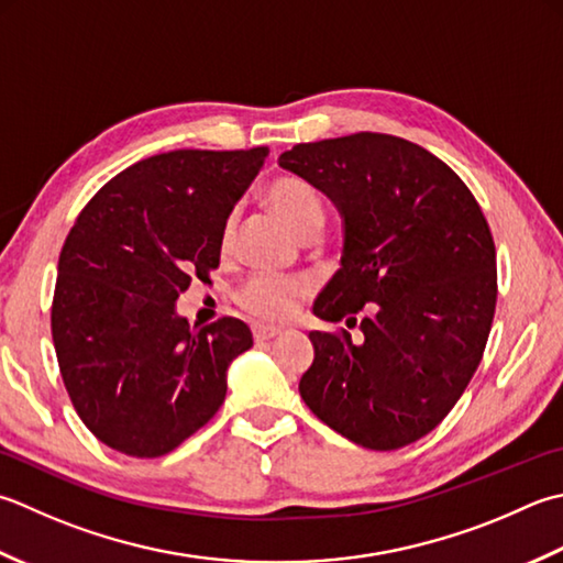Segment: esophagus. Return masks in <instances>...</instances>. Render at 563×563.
Segmentation results:
<instances>
[{"instance_id": "obj_1", "label": "esophagus", "mask_w": 563, "mask_h": 563, "mask_svg": "<svg viewBox=\"0 0 563 563\" xmlns=\"http://www.w3.org/2000/svg\"><path fill=\"white\" fill-rule=\"evenodd\" d=\"M251 332H253V339H256V341H268V339L278 336L283 329L280 327H268V324H253Z\"/></svg>"}]
</instances>
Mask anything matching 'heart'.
<instances>
[{
  "label": "heart",
  "instance_id": "heart-1",
  "mask_svg": "<svg viewBox=\"0 0 563 563\" xmlns=\"http://www.w3.org/2000/svg\"><path fill=\"white\" fill-rule=\"evenodd\" d=\"M266 200L297 234L310 239L324 224L322 197L300 175H278L266 185ZM236 212H231L219 234V251L227 253L234 244ZM310 288L297 275H256L236 290V305L261 322H283L300 305Z\"/></svg>",
  "mask_w": 563,
  "mask_h": 563
}]
</instances>
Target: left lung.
Here are the masks:
<instances>
[{
    "mask_svg": "<svg viewBox=\"0 0 563 563\" xmlns=\"http://www.w3.org/2000/svg\"><path fill=\"white\" fill-rule=\"evenodd\" d=\"M344 217L341 268L314 314L305 405L358 446L393 451L444 420L476 373L498 302L495 244L466 183L417 143L358 134L297 143L278 158Z\"/></svg>",
    "mask_w": 563,
    "mask_h": 563,
    "instance_id": "obj_1",
    "label": "left lung"
}]
</instances>
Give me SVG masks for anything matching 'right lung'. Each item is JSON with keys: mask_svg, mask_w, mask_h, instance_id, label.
I'll return each mask as SVG.
<instances>
[{"mask_svg": "<svg viewBox=\"0 0 563 563\" xmlns=\"http://www.w3.org/2000/svg\"><path fill=\"white\" fill-rule=\"evenodd\" d=\"M268 148H180L114 175L77 214L58 258L51 332L85 427L121 454L156 459L212 420L227 368L253 346L222 317L192 329L175 300L219 268L222 224Z\"/></svg>", "mask_w": 563, "mask_h": 563, "instance_id": "right-lung-1", "label": "right lung"}]
</instances>
